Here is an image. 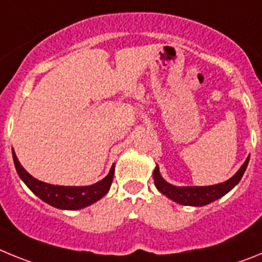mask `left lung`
<instances>
[{
  "instance_id": "1",
  "label": "left lung",
  "mask_w": 262,
  "mask_h": 262,
  "mask_svg": "<svg viewBox=\"0 0 262 262\" xmlns=\"http://www.w3.org/2000/svg\"><path fill=\"white\" fill-rule=\"evenodd\" d=\"M249 156L247 157L245 163L243 164L242 168L235 173V176L227 180L226 182L216 185H210V186H174L166 182L161 174H160L159 165H156L154 170V180L155 186L161 194L166 195L169 200L174 201L180 205L185 206H205L214 201L219 200L224 194L232 190L236 185L239 184L244 174L245 169L248 166Z\"/></svg>"
}]
</instances>
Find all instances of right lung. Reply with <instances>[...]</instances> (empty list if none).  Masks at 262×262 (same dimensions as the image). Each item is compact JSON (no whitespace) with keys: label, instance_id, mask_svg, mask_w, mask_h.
Instances as JSON below:
<instances>
[{"label":"right lung","instance_id":"add662e5","mask_svg":"<svg viewBox=\"0 0 262 262\" xmlns=\"http://www.w3.org/2000/svg\"><path fill=\"white\" fill-rule=\"evenodd\" d=\"M14 165L17 169L18 176L25 184L27 185L32 193L38 195L41 201L48 205L61 210H80L86 206L97 202L108 191L114 178V165L111 166L110 172L103 180L90 186H59L41 182L32 177L26 169L20 165L17 155L13 149Z\"/></svg>","mask_w":262,"mask_h":262}]
</instances>
